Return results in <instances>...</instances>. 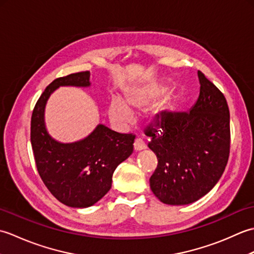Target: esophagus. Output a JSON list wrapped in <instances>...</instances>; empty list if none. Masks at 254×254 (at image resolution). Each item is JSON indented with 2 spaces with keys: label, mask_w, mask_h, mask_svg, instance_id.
I'll return each instance as SVG.
<instances>
[{
  "label": "esophagus",
  "mask_w": 254,
  "mask_h": 254,
  "mask_svg": "<svg viewBox=\"0 0 254 254\" xmlns=\"http://www.w3.org/2000/svg\"><path fill=\"white\" fill-rule=\"evenodd\" d=\"M133 146H134V150H135V152H139V150H142V149L145 148V144L141 141V139H135V142H134Z\"/></svg>",
  "instance_id": "esophagus-1"
}]
</instances>
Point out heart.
Returning <instances> with one entry per match:
<instances>
[{
	"label": "heart",
	"mask_w": 254,
	"mask_h": 254,
	"mask_svg": "<svg viewBox=\"0 0 254 254\" xmlns=\"http://www.w3.org/2000/svg\"><path fill=\"white\" fill-rule=\"evenodd\" d=\"M154 99V93L147 89L135 88L127 91L124 100L120 98H113L109 106V113L113 120L127 124L132 120V112L138 109H143L150 105Z\"/></svg>",
	"instance_id": "1"
}]
</instances>
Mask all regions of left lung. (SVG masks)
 <instances>
[{"instance_id":"left-lung-1","label":"left lung","mask_w":254,"mask_h":254,"mask_svg":"<svg viewBox=\"0 0 254 254\" xmlns=\"http://www.w3.org/2000/svg\"><path fill=\"white\" fill-rule=\"evenodd\" d=\"M198 99L190 112L165 111L145 130L158 164L149 179L160 202L186 205L207 194L230 152V116L224 94L197 71Z\"/></svg>"}]
</instances>
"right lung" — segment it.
<instances>
[{
  "mask_svg": "<svg viewBox=\"0 0 254 254\" xmlns=\"http://www.w3.org/2000/svg\"><path fill=\"white\" fill-rule=\"evenodd\" d=\"M89 72L59 77L47 86L31 115L30 142L41 180L58 201L71 207H88L106 195L117 167L133 153L135 135L120 134L99 124L88 137L61 144L47 133L44 111L59 86H89Z\"/></svg>",
  "mask_w": 254,
  "mask_h": 254,
  "instance_id": "1",
  "label": "right lung"
}]
</instances>
